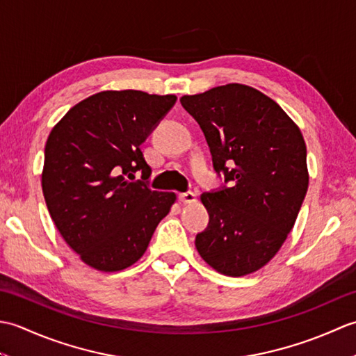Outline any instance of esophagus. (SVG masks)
Listing matches in <instances>:
<instances>
[{"mask_svg": "<svg viewBox=\"0 0 356 356\" xmlns=\"http://www.w3.org/2000/svg\"><path fill=\"white\" fill-rule=\"evenodd\" d=\"M179 200L184 203V205H193V203L197 202V197H195V194L188 191V193H182L179 194Z\"/></svg>", "mask_w": 356, "mask_h": 356, "instance_id": "34e87169", "label": "esophagus"}]
</instances>
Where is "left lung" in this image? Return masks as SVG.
<instances>
[{
	"label": "left lung",
	"mask_w": 356,
	"mask_h": 356,
	"mask_svg": "<svg viewBox=\"0 0 356 356\" xmlns=\"http://www.w3.org/2000/svg\"><path fill=\"white\" fill-rule=\"evenodd\" d=\"M180 102L205 134L216 171L231 184L200 195L209 225L195 248L223 275L252 274L280 251L305 200L303 134L274 99L245 84L185 95Z\"/></svg>",
	"instance_id": "1"
}]
</instances>
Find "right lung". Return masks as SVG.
<instances>
[{
    "mask_svg": "<svg viewBox=\"0 0 356 356\" xmlns=\"http://www.w3.org/2000/svg\"><path fill=\"white\" fill-rule=\"evenodd\" d=\"M174 95L105 90L65 113L45 142L41 185L56 229L101 272L130 268L145 254L174 193L130 182L151 168L140 143L176 102Z\"/></svg>",
    "mask_w": 356,
    "mask_h": 356,
    "instance_id": "obj_1",
    "label": "right lung"
}]
</instances>
